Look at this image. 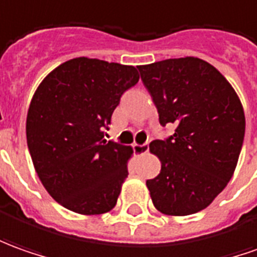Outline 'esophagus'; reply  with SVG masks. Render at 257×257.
Here are the masks:
<instances>
[{
  "label": "esophagus",
  "instance_id": "1",
  "mask_svg": "<svg viewBox=\"0 0 257 257\" xmlns=\"http://www.w3.org/2000/svg\"><path fill=\"white\" fill-rule=\"evenodd\" d=\"M148 151H149V143H143V145H138V143H135V145H134V152H135V155H145Z\"/></svg>",
  "mask_w": 257,
  "mask_h": 257
}]
</instances>
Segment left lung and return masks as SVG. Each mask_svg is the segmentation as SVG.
Wrapping results in <instances>:
<instances>
[{"instance_id": "obj_1", "label": "left lung", "mask_w": 257, "mask_h": 257, "mask_svg": "<svg viewBox=\"0 0 257 257\" xmlns=\"http://www.w3.org/2000/svg\"><path fill=\"white\" fill-rule=\"evenodd\" d=\"M169 139L149 149L162 163L148 180L162 214L184 216L207 208L229 183L245 138V112L229 81L198 57L167 59L138 66Z\"/></svg>"}]
</instances>
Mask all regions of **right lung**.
I'll list each match as a JSON object with an SVG mask.
<instances>
[{"label": "right lung", "instance_id": "1", "mask_svg": "<svg viewBox=\"0 0 257 257\" xmlns=\"http://www.w3.org/2000/svg\"><path fill=\"white\" fill-rule=\"evenodd\" d=\"M139 81L134 66L76 57L43 78L26 116L35 170L53 200L83 215L114 208L132 148L104 139L122 94Z\"/></svg>", "mask_w": 257, "mask_h": 257}]
</instances>
